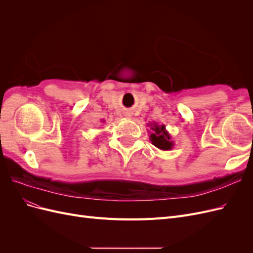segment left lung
<instances>
[{
  "instance_id": "8db88e82",
  "label": "left lung",
  "mask_w": 253,
  "mask_h": 253,
  "mask_svg": "<svg viewBox=\"0 0 253 253\" xmlns=\"http://www.w3.org/2000/svg\"><path fill=\"white\" fill-rule=\"evenodd\" d=\"M150 126V140L153 145L159 150L170 151L174 147V141L172 140V136L166 129L165 125H158L157 122H150L148 124Z\"/></svg>"
}]
</instances>
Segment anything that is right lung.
<instances>
[{"instance_id": "1", "label": "right lung", "mask_w": 253, "mask_h": 253, "mask_svg": "<svg viewBox=\"0 0 253 253\" xmlns=\"http://www.w3.org/2000/svg\"><path fill=\"white\" fill-rule=\"evenodd\" d=\"M102 122H104V120H103V119H102Z\"/></svg>"}]
</instances>
